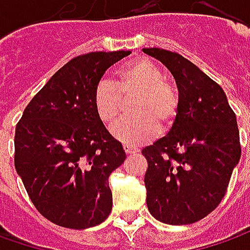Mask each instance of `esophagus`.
<instances>
[{
  "label": "esophagus",
  "instance_id": "1",
  "mask_svg": "<svg viewBox=\"0 0 250 250\" xmlns=\"http://www.w3.org/2000/svg\"><path fill=\"white\" fill-rule=\"evenodd\" d=\"M124 150H125V153H126V154H135V153H138V151H139L136 147H132V146H129V145H124Z\"/></svg>",
  "mask_w": 250,
  "mask_h": 250
}]
</instances>
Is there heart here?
<instances>
[{
    "label": "heart",
    "instance_id": "1",
    "mask_svg": "<svg viewBox=\"0 0 250 250\" xmlns=\"http://www.w3.org/2000/svg\"><path fill=\"white\" fill-rule=\"evenodd\" d=\"M133 99V117L112 129V136L126 145H140L157 132H168L179 115L177 87L164 78L161 68L146 58H135L115 73L114 84L97 83L93 103L103 124L112 126L125 112V101Z\"/></svg>",
    "mask_w": 250,
    "mask_h": 250
}]
</instances>
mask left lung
<instances>
[{"label": "left lung", "instance_id": "obj_1", "mask_svg": "<svg viewBox=\"0 0 250 250\" xmlns=\"http://www.w3.org/2000/svg\"><path fill=\"white\" fill-rule=\"evenodd\" d=\"M172 73L179 115L164 138L146 146V203L154 218L193 224L216 208L241 159L235 112L221 86L181 54L143 48Z\"/></svg>", "mask_w": 250, "mask_h": 250}]
</instances>
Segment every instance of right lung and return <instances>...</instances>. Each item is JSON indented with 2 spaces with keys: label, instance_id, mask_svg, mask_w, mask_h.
Here are the masks:
<instances>
[{
  "label": "right lung",
  "instance_id": "add662e5",
  "mask_svg": "<svg viewBox=\"0 0 250 250\" xmlns=\"http://www.w3.org/2000/svg\"><path fill=\"white\" fill-rule=\"evenodd\" d=\"M130 51L75 57L54 73L15 129V168L39 213L57 226L84 229L110 216V174L125 161L97 117L93 93L112 63Z\"/></svg>",
  "mask_w": 250,
  "mask_h": 250
}]
</instances>
